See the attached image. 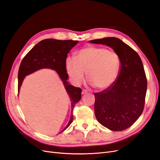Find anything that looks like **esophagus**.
<instances>
[{
  "label": "esophagus",
  "mask_w": 160,
  "mask_h": 160,
  "mask_svg": "<svg viewBox=\"0 0 160 160\" xmlns=\"http://www.w3.org/2000/svg\"><path fill=\"white\" fill-rule=\"evenodd\" d=\"M87 93H88V91H87L86 89H83V90H82V94H83V95H84V94H85Z\"/></svg>",
  "instance_id": "1"
}]
</instances>
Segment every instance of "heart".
I'll return each mask as SVG.
<instances>
[{
    "label": "heart",
    "mask_w": 160,
    "mask_h": 160,
    "mask_svg": "<svg viewBox=\"0 0 160 160\" xmlns=\"http://www.w3.org/2000/svg\"><path fill=\"white\" fill-rule=\"evenodd\" d=\"M66 70L75 83L88 79L95 88L105 90L117 80L121 68L118 54L105 47L89 46L81 49L77 58L69 57L65 61Z\"/></svg>",
    "instance_id": "b5f03b06"
}]
</instances>
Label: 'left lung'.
Instances as JSON below:
<instances>
[{"label": "left lung", "mask_w": 160, "mask_h": 160, "mask_svg": "<svg viewBox=\"0 0 160 160\" xmlns=\"http://www.w3.org/2000/svg\"><path fill=\"white\" fill-rule=\"evenodd\" d=\"M112 48L121 61L119 74L109 88L95 93V114L98 122L111 131H123L142 115L147 79L141 58L119 38L105 37L89 41Z\"/></svg>", "instance_id": "obj_1"}]
</instances>
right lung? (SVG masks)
<instances>
[{
  "instance_id": "add662e5",
  "label": "right lung",
  "mask_w": 160,
  "mask_h": 160,
  "mask_svg": "<svg viewBox=\"0 0 160 160\" xmlns=\"http://www.w3.org/2000/svg\"><path fill=\"white\" fill-rule=\"evenodd\" d=\"M78 41L57 40L53 38L44 39L34 47L23 58L19 67L18 73V91L19 92L22 81L25 76L32 73L41 69L55 70L59 75L71 101V114L67 126L61 132H63L73 119L72 109L75 105L81 98V89L69 84L65 66L67 54L70 50L78 43Z\"/></svg>"
}]
</instances>
